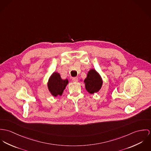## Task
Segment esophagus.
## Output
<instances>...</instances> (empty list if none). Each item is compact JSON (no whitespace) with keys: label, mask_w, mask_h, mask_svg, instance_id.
I'll return each mask as SVG.
<instances>
[{"label":"esophagus","mask_w":151,"mask_h":151,"mask_svg":"<svg viewBox=\"0 0 151 151\" xmlns=\"http://www.w3.org/2000/svg\"><path fill=\"white\" fill-rule=\"evenodd\" d=\"M72 81L73 82H77L78 81V78L77 77H75V78H72Z\"/></svg>","instance_id":"esophagus-1"}]
</instances>
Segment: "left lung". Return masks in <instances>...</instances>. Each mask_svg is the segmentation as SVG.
<instances>
[{"mask_svg": "<svg viewBox=\"0 0 151 151\" xmlns=\"http://www.w3.org/2000/svg\"><path fill=\"white\" fill-rule=\"evenodd\" d=\"M85 88L90 94L98 92L102 85V80L100 74L94 69H90L84 81Z\"/></svg>", "mask_w": 151, "mask_h": 151, "instance_id": "left-lung-1", "label": "left lung"}]
</instances>
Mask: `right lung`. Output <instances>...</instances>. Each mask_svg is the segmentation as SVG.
Returning <instances> with one entry per match:
<instances>
[{
	"label": "right lung",
	"instance_id": "add662e5",
	"mask_svg": "<svg viewBox=\"0 0 151 151\" xmlns=\"http://www.w3.org/2000/svg\"><path fill=\"white\" fill-rule=\"evenodd\" d=\"M68 84L67 79L63 80L58 73L54 72L49 79L47 86L51 95L54 97H57L63 94Z\"/></svg>",
	"mask_w": 151,
	"mask_h": 151
}]
</instances>
